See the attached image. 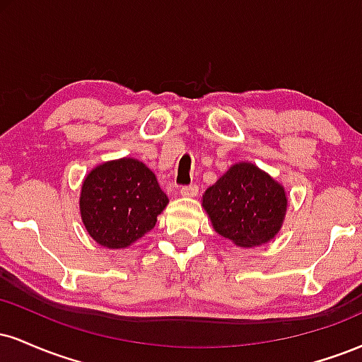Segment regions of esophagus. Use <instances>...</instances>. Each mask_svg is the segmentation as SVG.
I'll use <instances>...</instances> for the list:
<instances>
[{"label":"esophagus","instance_id":"esophagus-1","mask_svg":"<svg viewBox=\"0 0 362 362\" xmlns=\"http://www.w3.org/2000/svg\"><path fill=\"white\" fill-rule=\"evenodd\" d=\"M199 192V187L192 184V185H184L180 189V195H184V197H194V195H197Z\"/></svg>","mask_w":362,"mask_h":362}]
</instances>
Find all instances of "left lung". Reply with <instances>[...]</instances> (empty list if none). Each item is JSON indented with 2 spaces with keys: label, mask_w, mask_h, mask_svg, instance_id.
<instances>
[{
  "label": "left lung",
  "mask_w": 362,
  "mask_h": 362,
  "mask_svg": "<svg viewBox=\"0 0 362 362\" xmlns=\"http://www.w3.org/2000/svg\"><path fill=\"white\" fill-rule=\"evenodd\" d=\"M214 230L238 247H257L279 233L288 209L284 187L253 163H236L202 195Z\"/></svg>",
  "instance_id": "8db88e82"
}]
</instances>
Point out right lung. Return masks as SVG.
Segmentation results:
<instances>
[{
    "label": "right lung",
    "mask_w": 362,
    "mask_h": 362,
    "mask_svg": "<svg viewBox=\"0 0 362 362\" xmlns=\"http://www.w3.org/2000/svg\"><path fill=\"white\" fill-rule=\"evenodd\" d=\"M167 204L155 173L134 158L98 165L81 185L83 224L95 242L110 250L126 248L153 230Z\"/></svg>",
    "instance_id": "1"
}]
</instances>
